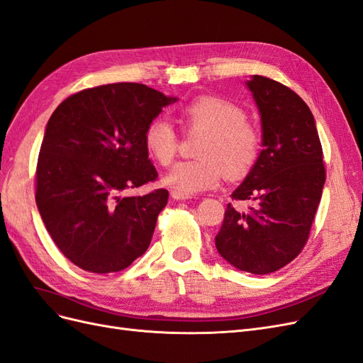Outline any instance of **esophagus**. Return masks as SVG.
Returning a JSON list of instances; mask_svg holds the SVG:
<instances>
[{
    "label": "esophagus",
    "instance_id": "esophagus-1",
    "mask_svg": "<svg viewBox=\"0 0 363 363\" xmlns=\"http://www.w3.org/2000/svg\"><path fill=\"white\" fill-rule=\"evenodd\" d=\"M171 196L174 200H179V201H184V200L192 199L189 194H183V192H179V191H171Z\"/></svg>",
    "mask_w": 363,
    "mask_h": 363
}]
</instances>
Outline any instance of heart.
Here are the masks:
<instances>
[{"label":"heart","instance_id":"heart-1","mask_svg":"<svg viewBox=\"0 0 363 363\" xmlns=\"http://www.w3.org/2000/svg\"><path fill=\"white\" fill-rule=\"evenodd\" d=\"M245 108L224 96L201 95L184 104L180 121L186 131H203L196 148L199 159L183 160L164 175L174 191L196 194L212 189L221 180L244 177L260 152V135L248 123ZM145 147L152 159L168 167L177 156L180 138L167 119L151 121L145 130Z\"/></svg>","mask_w":363,"mask_h":363}]
</instances>
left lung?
<instances>
[{
    "instance_id": "8db88e82",
    "label": "left lung",
    "mask_w": 363,
    "mask_h": 363,
    "mask_svg": "<svg viewBox=\"0 0 363 363\" xmlns=\"http://www.w3.org/2000/svg\"><path fill=\"white\" fill-rule=\"evenodd\" d=\"M260 112L263 150L215 238L219 255L240 271L269 274L300 255L311 235L325 182L315 119L301 96L263 75L247 83Z\"/></svg>"
}]
</instances>
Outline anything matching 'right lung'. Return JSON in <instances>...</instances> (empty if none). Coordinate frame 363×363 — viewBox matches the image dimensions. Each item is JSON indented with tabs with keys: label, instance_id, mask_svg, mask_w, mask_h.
Instances as JSON below:
<instances>
[{
	"label": "right lung",
	"instance_id": "obj_1",
	"mask_svg": "<svg viewBox=\"0 0 363 363\" xmlns=\"http://www.w3.org/2000/svg\"><path fill=\"white\" fill-rule=\"evenodd\" d=\"M177 98L140 83L72 94L52 112L36 167V204L62 255L79 268L118 272L147 251L167 189L124 195L157 180L145 130Z\"/></svg>",
	"mask_w": 363,
	"mask_h": 363
}]
</instances>
